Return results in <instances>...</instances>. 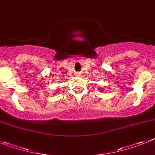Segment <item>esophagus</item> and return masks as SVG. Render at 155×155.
I'll return each instance as SVG.
<instances>
[{
	"mask_svg": "<svg viewBox=\"0 0 155 155\" xmlns=\"http://www.w3.org/2000/svg\"><path fill=\"white\" fill-rule=\"evenodd\" d=\"M76 76H80L81 74H80V73H79V72H76Z\"/></svg>",
	"mask_w": 155,
	"mask_h": 155,
	"instance_id": "obj_1",
	"label": "esophagus"
}]
</instances>
